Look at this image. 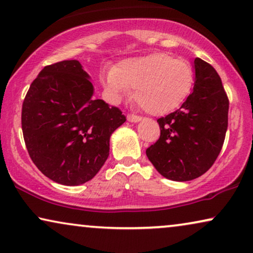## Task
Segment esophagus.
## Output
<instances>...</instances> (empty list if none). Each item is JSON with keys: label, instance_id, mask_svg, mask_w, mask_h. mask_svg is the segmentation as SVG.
<instances>
[{"label": "esophagus", "instance_id": "1", "mask_svg": "<svg viewBox=\"0 0 253 253\" xmlns=\"http://www.w3.org/2000/svg\"><path fill=\"white\" fill-rule=\"evenodd\" d=\"M140 120L141 117L134 115V114H129V115H127V121H129V122H139Z\"/></svg>", "mask_w": 253, "mask_h": 253}]
</instances>
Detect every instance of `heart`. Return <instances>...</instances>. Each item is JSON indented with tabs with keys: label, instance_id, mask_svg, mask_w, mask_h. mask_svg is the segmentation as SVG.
Returning a JSON list of instances; mask_svg holds the SVG:
<instances>
[{
	"label": "heart",
	"instance_id": "heart-1",
	"mask_svg": "<svg viewBox=\"0 0 253 253\" xmlns=\"http://www.w3.org/2000/svg\"><path fill=\"white\" fill-rule=\"evenodd\" d=\"M103 85L115 101L131 93L152 115H164L178 108L191 93L195 71L184 58L166 53L122 61L103 79Z\"/></svg>",
	"mask_w": 253,
	"mask_h": 253
}]
</instances>
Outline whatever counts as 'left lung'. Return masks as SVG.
Masks as SVG:
<instances>
[{
	"mask_svg": "<svg viewBox=\"0 0 253 253\" xmlns=\"http://www.w3.org/2000/svg\"><path fill=\"white\" fill-rule=\"evenodd\" d=\"M193 91L181 108L158 119L160 138L146 150L155 169L172 181H191L212 167L223 146L229 100L220 76L195 60Z\"/></svg>",
	"mask_w": 253,
	"mask_h": 253,
	"instance_id": "left-lung-1",
	"label": "left lung"
}]
</instances>
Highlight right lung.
Masks as SVG:
<instances>
[{
  "label": "right lung",
  "instance_id": "1",
  "mask_svg": "<svg viewBox=\"0 0 253 253\" xmlns=\"http://www.w3.org/2000/svg\"><path fill=\"white\" fill-rule=\"evenodd\" d=\"M77 60L47 65L22 108L24 141L33 164L63 185L96 175L109 155V138L126 122L119 107L93 98V85Z\"/></svg>",
  "mask_w": 253,
  "mask_h": 253
}]
</instances>
